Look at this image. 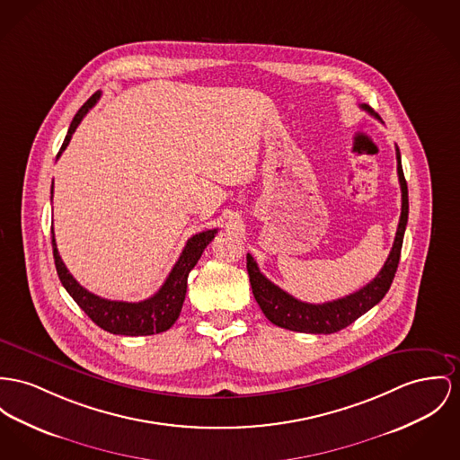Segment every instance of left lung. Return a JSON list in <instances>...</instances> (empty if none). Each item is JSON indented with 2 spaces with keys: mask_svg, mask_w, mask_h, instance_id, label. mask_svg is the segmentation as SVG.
<instances>
[{
  "mask_svg": "<svg viewBox=\"0 0 460 460\" xmlns=\"http://www.w3.org/2000/svg\"><path fill=\"white\" fill-rule=\"evenodd\" d=\"M361 108L380 120V117L367 104H361ZM396 160H398V176L399 184H401V216H399L394 244L382 270L359 291L326 304H317V305L305 304L296 300L284 289H280L274 282H270L260 272L254 258L247 254V274L252 288V295L270 323L291 332L330 335L352 324L358 317L367 314L369 308H373L385 296L398 270L402 237L408 223V186L402 174L398 146H396Z\"/></svg>",
  "mask_w": 460,
  "mask_h": 460,
  "instance_id": "8db88e82",
  "label": "left lung"
}]
</instances>
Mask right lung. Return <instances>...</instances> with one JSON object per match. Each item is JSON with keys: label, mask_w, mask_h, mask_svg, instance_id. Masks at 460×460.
<instances>
[{"label": "right lung", "mask_w": 460, "mask_h": 460, "mask_svg": "<svg viewBox=\"0 0 460 460\" xmlns=\"http://www.w3.org/2000/svg\"><path fill=\"white\" fill-rule=\"evenodd\" d=\"M99 97H101V93H93V97L78 110V113L75 115L73 122L67 128V134L64 137L58 158L66 150V146L71 141L73 132L76 130V127L84 120V117L89 113V110L97 102ZM52 191H54V183H52ZM216 234H217V228L191 235L184 245L183 252L180 254L176 265L172 267L171 274L162 284V288L155 293L152 298L136 302V304L106 300V298H101L91 291H87L84 286H80L76 282V279L69 274V270L66 269V265L59 256L54 228H52V247H54L58 276L61 279L62 286L66 288L69 296L78 304V306L93 319L99 328H102L104 332L113 333V335L146 337V335L167 332L176 323V319L180 317V312L183 308L188 274L200 260L204 249L215 239Z\"/></svg>", "instance_id": "add662e5"}]
</instances>
